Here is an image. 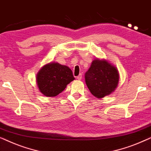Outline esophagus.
Here are the masks:
<instances>
[{
    "label": "esophagus",
    "instance_id": "obj_1",
    "mask_svg": "<svg viewBox=\"0 0 151 151\" xmlns=\"http://www.w3.org/2000/svg\"><path fill=\"white\" fill-rule=\"evenodd\" d=\"M82 74H80L79 76H77V79H78V80H81V79H82Z\"/></svg>",
    "mask_w": 151,
    "mask_h": 151
}]
</instances>
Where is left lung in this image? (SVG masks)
I'll list each match as a JSON object with an SVG mask.
<instances>
[{
	"label": "left lung",
	"instance_id": "8db88e82",
	"mask_svg": "<svg viewBox=\"0 0 151 151\" xmlns=\"http://www.w3.org/2000/svg\"><path fill=\"white\" fill-rule=\"evenodd\" d=\"M85 82L90 92L102 98L114 91L119 82L117 68L105 60H93L85 73Z\"/></svg>",
	"mask_w": 151,
	"mask_h": 151
}]
</instances>
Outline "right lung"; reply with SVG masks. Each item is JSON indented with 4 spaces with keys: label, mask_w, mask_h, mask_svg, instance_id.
<instances>
[{
    "label": "right lung",
    "mask_w": 151,
    "mask_h": 151,
    "mask_svg": "<svg viewBox=\"0 0 151 151\" xmlns=\"http://www.w3.org/2000/svg\"><path fill=\"white\" fill-rule=\"evenodd\" d=\"M74 79L72 71L67 66L57 63H50L43 66L36 76L39 90L47 97L58 96Z\"/></svg>",
    "instance_id": "add662e5"
}]
</instances>
